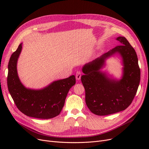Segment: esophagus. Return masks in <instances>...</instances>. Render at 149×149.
Here are the masks:
<instances>
[{"label":"esophagus","mask_w":149,"mask_h":149,"mask_svg":"<svg viewBox=\"0 0 149 149\" xmlns=\"http://www.w3.org/2000/svg\"><path fill=\"white\" fill-rule=\"evenodd\" d=\"M75 77H76V79H77V80H80L81 77V71H80V70H79V71H77V72H76V75H75Z\"/></svg>","instance_id":"1"}]
</instances>
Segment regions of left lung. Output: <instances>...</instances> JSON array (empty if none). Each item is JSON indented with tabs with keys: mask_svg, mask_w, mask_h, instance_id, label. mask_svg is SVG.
Listing matches in <instances>:
<instances>
[{
	"mask_svg": "<svg viewBox=\"0 0 149 149\" xmlns=\"http://www.w3.org/2000/svg\"><path fill=\"white\" fill-rule=\"evenodd\" d=\"M120 45L85 64L81 80L85 89V101L89 110L97 115L115 113L127 108L134 100L140 81L136 53L124 37H118ZM119 54L122 58L123 75L116 80L100 69L106 59Z\"/></svg>",
	"mask_w": 149,
	"mask_h": 149,
	"instance_id": "1",
	"label": "left lung"
}]
</instances>
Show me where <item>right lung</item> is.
I'll return each mask as SVG.
<instances>
[{"label": "right lung", "mask_w": 149, "mask_h": 149, "mask_svg": "<svg viewBox=\"0 0 149 149\" xmlns=\"http://www.w3.org/2000/svg\"><path fill=\"white\" fill-rule=\"evenodd\" d=\"M22 43L14 52L8 63V88L19 110L26 116L39 119H50L60 114L69 89L75 84L74 75L53 81L41 89L25 88L17 74V63Z\"/></svg>", "instance_id": "add662e5"}]
</instances>
